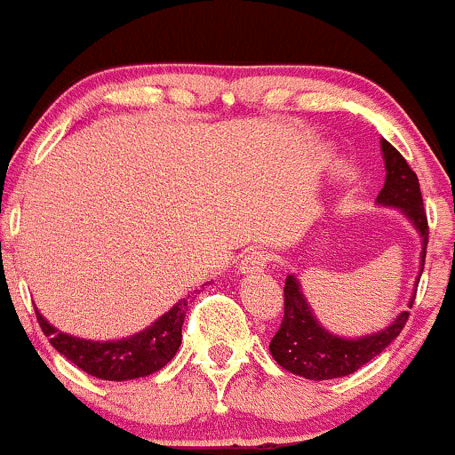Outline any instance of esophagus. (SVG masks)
Masks as SVG:
<instances>
[{
  "instance_id": "esophagus-1",
  "label": "esophagus",
  "mask_w": 455,
  "mask_h": 455,
  "mask_svg": "<svg viewBox=\"0 0 455 455\" xmlns=\"http://www.w3.org/2000/svg\"><path fill=\"white\" fill-rule=\"evenodd\" d=\"M268 264V253L262 249H249L241 259V273H255V270H262Z\"/></svg>"
}]
</instances>
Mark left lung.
I'll use <instances>...</instances> for the list:
<instances>
[{
	"mask_svg": "<svg viewBox=\"0 0 455 455\" xmlns=\"http://www.w3.org/2000/svg\"><path fill=\"white\" fill-rule=\"evenodd\" d=\"M380 146L387 178L376 202L380 206L400 208L408 217V221L419 232L423 270L430 229H427V217L426 211H423L419 178L389 141L382 140ZM283 296V320L275 338L270 339V355L283 370L309 380L341 379V376H348L359 367L370 363L374 356H379L402 333L408 320V311H402L387 329L379 331V333L363 335V338L356 339H344L326 331L315 320L314 311L307 305V299H305L299 279L294 275H288V279H285ZM412 303H415V296L411 299L408 307H412Z\"/></svg>",
	"mask_w": 455,
	"mask_h": 455,
	"instance_id": "left-lung-1",
	"label": "left lung"
}]
</instances>
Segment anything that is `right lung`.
Returning <instances> with one entry per match:
<instances>
[{
  "label": "right lung",
  "mask_w": 455,
  "mask_h": 455,
  "mask_svg": "<svg viewBox=\"0 0 455 455\" xmlns=\"http://www.w3.org/2000/svg\"><path fill=\"white\" fill-rule=\"evenodd\" d=\"M187 299L178 300L173 307L155 320L148 329L131 338L116 341H92L73 338L51 326L36 309L40 329L51 346L64 355L85 374L100 380H132L155 374L173 359L182 341V323L187 315Z\"/></svg>",
  "instance_id": "add662e5"
}]
</instances>
